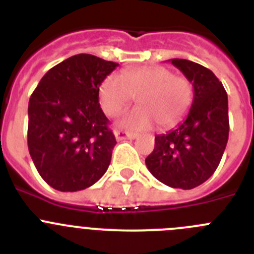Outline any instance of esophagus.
I'll return each mask as SVG.
<instances>
[{
	"instance_id": "34e87169",
	"label": "esophagus",
	"mask_w": 254,
	"mask_h": 254,
	"mask_svg": "<svg viewBox=\"0 0 254 254\" xmlns=\"http://www.w3.org/2000/svg\"><path fill=\"white\" fill-rule=\"evenodd\" d=\"M114 136H116V138L118 141L126 140V138L133 140V138L137 137V134L136 133H132V132H126V131H122V129H116V131H114Z\"/></svg>"
}]
</instances>
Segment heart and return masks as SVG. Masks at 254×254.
<instances>
[{
	"instance_id": "1",
	"label": "heart",
	"mask_w": 254,
	"mask_h": 254,
	"mask_svg": "<svg viewBox=\"0 0 254 254\" xmlns=\"http://www.w3.org/2000/svg\"><path fill=\"white\" fill-rule=\"evenodd\" d=\"M99 103L108 117H116L137 98L138 107L121 120V126L131 131H146L156 123L160 128H172L190 112L193 86L188 78L174 76L163 66L127 69L122 76H105L98 90Z\"/></svg>"
}]
</instances>
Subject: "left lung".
Returning <instances> with one entry per match:
<instances>
[{"mask_svg":"<svg viewBox=\"0 0 254 254\" xmlns=\"http://www.w3.org/2000/svg\"><path fill=\"white\" fill-rule=\"evenodd\" d=\"M170 62L193 85V102L185 122L167 134L155 136L154 151L145 163L164 185L192 190L214 174L225 151L228 95L211 69L182 58Z\"/></svg>","mask_w":254,"mask_h":254,"instance_id":"1","label":"left lung"}]
</instances>
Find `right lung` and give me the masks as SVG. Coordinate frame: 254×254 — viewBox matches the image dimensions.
<instances>
[{
  "label": "right lung",
  "mask_w": 254,
  "mask_h": 254,
  "mask_svg": "<svg viewBox=\"0 0 254 254\" xmlns=\"http://www.w3.org/2000/svg\"><path fill=\"white\" fill-rule=\"evenodd\" d=\"M117 66L93 55L72 56L52 67L31 94L29 152L55 190H85L107 172L117 141L98 90Z\"/></svg>",
  "instance_id": "right-lung-1"
}]
</instances>
